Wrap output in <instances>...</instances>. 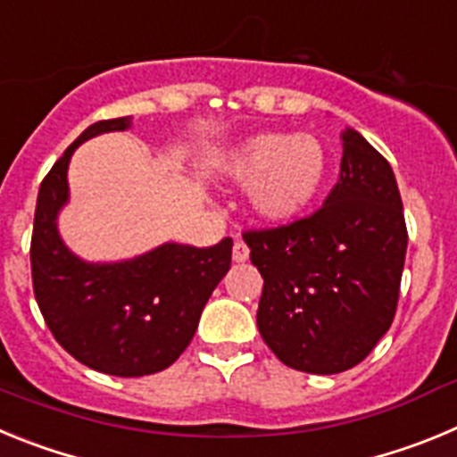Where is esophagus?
Instances as JSON below:
<instances>
[{"instance_id":"34e87169","label":"esophagus","mask_w":457,"mask_h":457,"mask_svg":"<svg viewBox=\"0 0 457 457\" xmlns=\"http://www.w3.org/2000/svg\"><path fill=\"white\" fill-rule=\"evenodd\" d=\"M247 258H249L247 245H245V242H242V240L233 242V261H236V263H245Z\"/></svg>"}]
</instances>
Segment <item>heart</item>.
<instances>
[{"label":"heart","instance_id":"b5f03b06","mask_svg":"<svg viewBox=\"0 0 457 457\" xmlns=\"http://www.w3.org/2000/svg\"><path fill=\"white\" fill-rule=\"evenodd\" d=\"M329 157L320 139L293 132H261L236 146L224 164L226 179L252 189V208L270 224H288L320 194Z\"/></svg>","mask_w":457,"mask_h":457}]
</instances>
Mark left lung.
Here are the masks:
<instances>
[{
	"instance_id": "left-lung-1",
	"label": "left lung",
	"mask_w": 457,
	"mask_h": 457,
	"mask_svg": "<svg viewBox=\"0 0 457 457\" xmlns=\"http://www.w3.org/2000/svg\"><path fill=\"white\" fill-rule=\"evenodd\" d=\"M325 205L288 226L247 231L263 277L258 332L286 366L332 375L369 357L395 316L407 228L389 162L353 128Z\"/></svg>"
}]
</instances>
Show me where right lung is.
Segmentation results:
<instances>
[{
    "label": "right lung",
    "mask_w": 457,
    "mask_h": 457,
    "mask_svg": "<svg viewBox=\"0 0 457 457\" xmlns=\"http://www.w3.org/2000/svg\"><path fill=\"white\" fill-rule=\"evenodd\" d=\"M128 128L130 116L98 120L72 141L40 183L31 236L34 295L50 332L84 366L116 378L160 373L183 354L233 249L231 237L204 249L164 242L130 261L88 263L63 245L56 217L68 204L72 153Z\"/></svg>",
    "instance_id": "obj_1"
}]
</instances>
